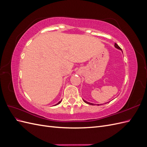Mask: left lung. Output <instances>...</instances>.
Masks as SVG:
<instances>
[{
  "label": "left lung",
  "instance_id": "8db88e82",
  "mask_svg": "<svg viewBox=\"0 0 147 147\" xmlns=\"http://www.w3.org/2000/svg\"><path fill=\"white\" fill-rule=\"evenodd\" d=\"M115 47H116L117 48H118V49H119V50H121V48H120V47L117 45V44L116 43H115ZM83 101H84V102H86V104H90V105H93V104H92V103H90V102H86V100H83ZM98 105H99V104H98Z\"/></svg>",
  "mask_w": 147,
  "mask_h": 147
}]
</instances>
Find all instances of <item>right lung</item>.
<instances>
[{
	"label": "right lung",
	"instance_id": "right-lung-1",
	"mask_svg": "<svg viewBox=\"0 0 147 147\" xmlns=\"http://www.w3.org/2000/svg\"><path fill=\"white\" fill-rule=\"evenodd\" d=\"M61 101H59V102H58V103H57V104H56V105H57V104H60V103H61Z\"/></svg>",
	"mask_w": 147,
	"mask_h": 147
}]
</instances>
